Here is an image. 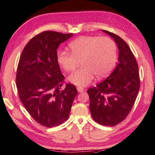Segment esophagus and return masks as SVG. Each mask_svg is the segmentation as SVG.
<instances>
[{"instance_id":"esophagus-1","label":"esophagus","mask_w":155,"mask_h":155,"mask_svg":"<svg viewBox=\"0 0 155 155\" xmlns=\"http://www.w3.org/2000/svg\"><path fill=\"white\" fill-rule=\"evenodd\" d=\"M77 90L78 91V93H82V92H84V88H81V87H78Z\"/></svg>"}]
</instances>
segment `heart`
Returning a JSON list of instances; mask_svg holds the SVG:
<instances>
[{
	"mask_svg": "<svg viewBox=\"0 0 155 155\" xmlns=\"http://www.w3.org/2000/svg\"><path fill=\"white\" fill-rule=\"evenodd\" d=\"M71 54L58 50L56 61L66 71H71L80 61L83 66L69 77V81L78 86L88 85L94 79L105 78L112 71L117 58V48L110 38L84 36L73 41L69 45Z\"/></svg>",
	"mask_w": 155,
	"mask_h": 155,
	"instance_id": "heart-1",
	"label": "heart"
}]
</instances>
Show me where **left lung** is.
Segmentation results:
<instances>
[{"label":"left lung","instance_id":"1","mask_svg":"<svg viewBox=\"0 0 155 155\" xmlns=\"http://www.w3.org/2000/svg\"><path fill=\"white\" fill-rule=\"evenodd\" d=\"M113 38L119 51L113 72L95 87L89 88L90 111L94 121L115 126L124 120L133 107L140 89L138 65L127 43L115 34L102 31Z\"/></svg>","mask_w":155,"mask_h":155}]
</instances>
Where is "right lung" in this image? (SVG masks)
<instances>
[{
    "label": "right lung",
    "instance_id": "obj_1",
    "mask_svg": "<svg viewBox=\"0 0 155 155\" xmlns=\"http://www.w3.org/2000/svg\"><path fill=\"white\" fill-rule=\"evenodd\" d=\"M73 35L43 32L29 41L19 61L16 75L19 97L34 120L49 128L67 120L78 94L71 84L61 88L64 77L56 61L59 45Z\"/></svg>",
    "mask_w": 155,
    "mask_h": 155
}]
</instances>
